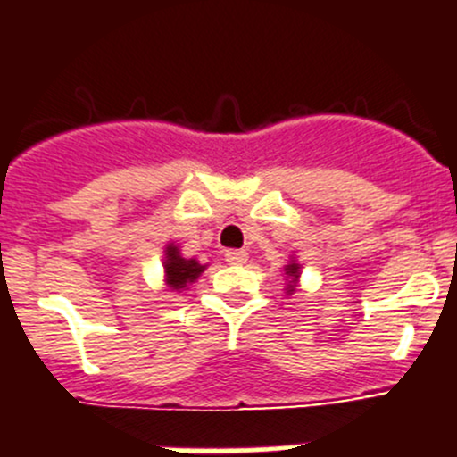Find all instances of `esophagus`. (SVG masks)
<instances>
[{"instance_id": "1", "label": "esophagus", "mask_w": 457, "mask_h": 457, "mask_svg": "<svg viewBox=\"0 0 457 457\" xmlns=\"http://www.w3.org/2000/svg\"><path fill=\"white\" fill-rule=\"evenodd\" d=\"M225 261H228L229 265H243V262H247V252H245V249H229V252L225 253Z\"/></svg>"}]
</instances>
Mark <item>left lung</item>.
Here are the masks:
<instances>
[{
    "mask_svg": "<svg viewBox=\"0 0 457 457\" xmlns=\"http://www.w3.org/2000/svg\"><path fill=\"white\" fill-rule=\"evenodd\" d=\"M285 273H287V276H289V285H287V293H293V291H295L297 278H300V265H297L295 261H291L289 265L285 267Z\"/></svg>",
    "mask_w": 457,
    "mask_h": 457,
    "instance_id": "1",
    "label": "left lung"
}]
</instances>
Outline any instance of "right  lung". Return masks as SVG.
I'll return each mask as SVG.
<instances>
[{
    "mask_svg": "<svg viewBox=\"0 0 457 457\" xmlns=\"http://www.w3.org/2000/svg\"><path fill=\"white\" fill-rule=\"evenodd\" d=\"M208 265H201L195 258L181 256L179 247L175 243H168L164 249V278L170 291H184L192 285Z\"/></svg>",
    "mask_w": 457,
    "mask_h": 457,
    "instance_id": "right-lung-1",
    "label": "right lung"
}]
</instances>
